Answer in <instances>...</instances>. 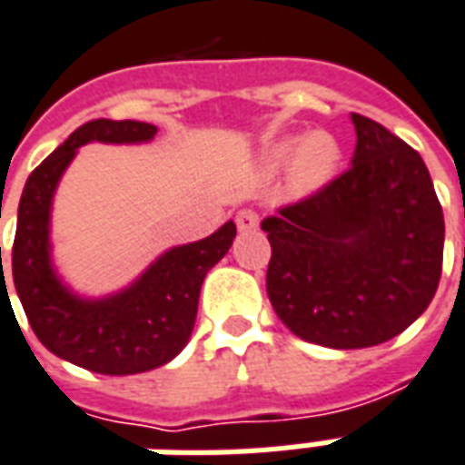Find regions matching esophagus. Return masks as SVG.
<instances>
[{"mask_svg": "<svg viewBox=\"0 0 465 465\" xmlns=\"http://www.w3.org/2000/svg\"><path fill=\"white\" fill-rule=\"evenodd\" d=\"M236 226H239V232H256L259 229V214L253 209H242L236 214Z\"/></svg>", "mask_w": 465, "mask_h": 465, "instance_id": "1", "label": "esophagus"}]
</instances>
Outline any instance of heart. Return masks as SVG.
I'll return each instance as SVG.
<instances>
[{
    "label": "heart",
    "mask_w": 465,
    "mask_h": 465,
    "mask_svg": "<svg viewBox=\"0 0 465 465\" xmlns=\"http://www.w3.org/2000/svg\"><path fill=\"white\" fill-rule=\"evenodd\" d=\"M340 145L330 133H308L305 137H285L271 147L268 163L271 167L291 164V180L301 192H315L332 182L338 174Z\"/></svg>",
    "instance_id": "1"
}]
</instances>
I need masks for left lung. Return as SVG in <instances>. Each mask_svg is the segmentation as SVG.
I'll use <instances>...</instances> for the list:
<instances>
[{
	"instance_id": "left-lung-1",
	"label": "left lung",
	"mask_w": 465,
	"mask_h": 465,
	"mask_svg": "<svg viewBox=\"0 0 465 465\" xmlns=\"http://www.w3.org/2000/svg\"><path fill=\"white\" fill-rule=\"evenodd\" d=\"M352 167L261 222L273 311L293 335L335 350L404 332L443 263V212L421 154L364 115L352 113Z\"/></svg>"
}]
</instances>
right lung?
<instances>
[{"instance_id": "obj_1", "label": "right lung", "mask_w": 465, "mask_h": 465, "mask_svg": "<svg viewBox=\"0 0 465 465\" xmlns=\"http://www.w3.org/2000/svg\"><path fill=\"white\" fill-rule=\"evenodd\" d=\"M154 133L157 127L137 120L85 123L31 172L19 202L12 276L31 330L56 357L98 374L147 372L180 355L197 320L204 276L226 256L236 236V223L226 222L202 242L164 251L135 283L105 298H81L61 283L49 239L51 202L61 174L81 145H135L150 143ZM0 271L5 293L2 249Z\"/></svg>"}]
</instances>
